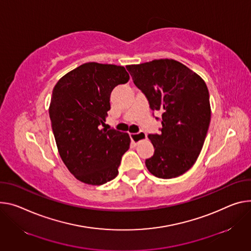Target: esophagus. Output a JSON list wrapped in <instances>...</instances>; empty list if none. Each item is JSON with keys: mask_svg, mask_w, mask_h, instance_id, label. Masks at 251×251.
<instances>
[{"mask_svg": "<svg viewBox=\"0 0 251 251\" xmlns=\"http://www.w3.org/2000/svg\"><path fill=\"white\" fill-rule=\"evenodd\" d=\"M131 140L134 144H138L139 142H141L142 140L146 139V134L144 132H138V133H133L130 135Z\"/></svg>", "mask_w": 251, "mask_h": 251, "instance_id": "obj_1", "label": "esophagus"}]
</instances>
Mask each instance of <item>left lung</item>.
<instances>
[{"mask_svg": "<svg viewBox=\"0 0 251 251\" xmlns=\"http://www.w3.org/2000/svg\"><path fill=\"white\" fill-rule=\"evenodd\" d=\"M126 68L151 110L162 112L160 134L148 135L155 151L146 159V167L158 178L178 177L193 166L206 137L211 117L207 86L172 59Z\"/></svg>", "mask_w": 251, "mask_h": 251, "instance_id": "left-lung-1", "label": "left lung"}]
</instances>
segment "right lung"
Returning a JSON list of instances; mask_svg holds the SVG:
<instances>
[{
    "label": "right lung",
    "instance_id": "add662e5",
    "mask_svg": "<svg viewBox=\"0 0 251 251\" xmlns=\"http://www.w3.org/2000/svg\"><path fill=\"white\" fill-rule=\"evenodd\" d=\"M123 66L85 63L55 85L49 115L63 162L81 182L102 185L118 175L127 133L105 125L112 90L129 81Z\"/></svg>",
    "mask_w": 251,
    "mask_h": 251
}]
</instances>
